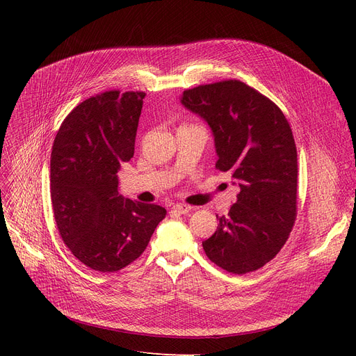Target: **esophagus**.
Returning <instances> with one entry per match:
<instances>
[{
  "mask_svg": "<svg viewBox=\"0 0 356 356\" xmlns=\"http://www.w3.org/2000/svg\"><path fill=\"white\" fill-rule=\"evenodd\" d=\"M173 211L177 213H188L192 211V207H189V204L186 203H176L173 207Z\"/></svg>",
  "mask_w": 356,
  "mask_h": 356,
  "instance_id": "obj_1",
  "label": "esophagus"
}]
</instances>
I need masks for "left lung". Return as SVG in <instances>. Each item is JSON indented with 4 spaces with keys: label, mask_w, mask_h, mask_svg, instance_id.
<instances>
[{
    "label": "left lung",
    "mask_w": 356,
    "mask_h": 356,
    "mask_svg": "<svg viewBox=\"0 0 356 356\" xmlns=\"http://www.w3.org/2000/svg\"><path fill=\"white\" fill-rule=\"evenodd\" d=\"M181 104L209 124L215 167L239 188L228 215L202 242L213 264L232 274L264 267L289 239L297 216V149L290 124L270 98L238 79L183 92Z\"/></svg>",
    "instance_id": "1"
}]
</instances>
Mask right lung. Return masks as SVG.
<instances>
[{
    "label": "right lung",
    "mask_w": 356,
    "mask_h": 356,
    "mask_svg": "<svg viewBox=\"0 0 356 356\" xmlns=\"http://www.w3.org/2000/svg\"><path fill=\"white\" fill-rule=\"evenodd\" d=\"M145 93L106 90L62 122L50 159V197L59 234L86 267L114 273L136 261L165 209L118 195L121 163L134 156Z\"/></svg>",
    "instance_id": "right-lung-1"
}]
</instances>
